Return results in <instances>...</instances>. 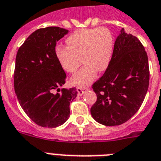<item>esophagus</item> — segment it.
I'll return each mask as SVG.
<instances>
[{
    "label": "esophagus",
    "instance_id": "esophagus-1",
    "mask_svg": "<svg viewBox=\"0 0 161 161\" xmlns=\"http://www.w3.org/2000/svg\"><path fill=\"white\" fill-rule=\"evenodd\" d=\"M87 90H89V87H78L77 88L78 95H82Z\"/></svg>",
    "mask_w": 161,
    "mask_h": 161
}]
</instances>
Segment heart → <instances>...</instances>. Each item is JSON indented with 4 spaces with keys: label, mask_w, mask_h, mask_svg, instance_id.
I'll list each match as a JSON object with an SVG mask.
<instances>
[{
    "label": "heart",
    "mask_w": 161,
    "mask_h": 161,
    "mask_svg": "<svg viewBox=\"0 0 161 161\" xmlns=\"http://www.w3.org/2000/svg\"><path fill=\"white\" fill-rule=\"evenodd\" d=\"M67 47L57 46L55 56L66 72L73 73L83 61L86 65L71 78L72 84L86 86L95 80L99 71H104L109 65L114 49V38L107 28L81 29L66 40ZM82 60H81V58Z\"/></svg>",
    "instance_id": "b5f03b06"
}]
</instances>
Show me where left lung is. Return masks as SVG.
<instances>
[{"mask_svg":"<svg viewBox=\"0 0 161 161\" xmlns=\"http://www.w3.org/2000/svg\"><path fill=\"white\" fill-rule=\"evenodd\" d=\"M148 57L136 37L122 29L105 72L92 85L97 100L91 115L105 126L126 123L140 108L149 86Z\"/></svg>","mask_w":161,"mask_h":161,"instance_id":"8db88e82","label":"left lung"}]
</instances>
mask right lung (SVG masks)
I'll return each mask as SVG.
<instances>
[{
    "label": "right lung",
    "instance_id": "right-lung-1",
    "mask_svg": "<svg viewBox=\"0 0 161 161\" xmlns=\"http://www.w3.org/2000/svg\"><path fill=\"white\" fill-rule=\"evenodd\" d=\"M68 30L56 26L30 34L17 52L14 87L21 108L32 121L43 127L62 125L70 117L75 87L60 89L66 75L55 56L57 42Z\"/></svg>",
    "mask_w": 161,
    "mask_h": 161
}]
</instances>
